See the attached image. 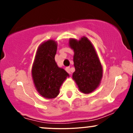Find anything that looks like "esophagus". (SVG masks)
Here are the masks:
<instances>
[{"label": "esophagus", "instance_id": "esophagus-1", "mask_svg": "<svg viewBox=\"0 0 133 133\" xmlns=\"http://www.w3.org/2000/svg\"><path fill=\"white\" fill-rule=\"evenodd\" d=\"M65 71L68 72L69 74H71V69H70L69 67H67V68H65Z\"/></svg>", "mask_w": 133, "mask_h": 133}]
</instances>
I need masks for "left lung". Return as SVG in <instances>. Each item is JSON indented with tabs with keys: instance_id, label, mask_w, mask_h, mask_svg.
<instances>
[{
	"instance_id": "1",
	"label": "left lung",
	"mask_w": 133,
	"mask_h": 133,
	"mask_svg": "<svg viewBox=\"0 0 133 133\" xmlns=\"http://www.w3.org/2000/svg\"><path fill=\"white\" fill-rule=\"evenodd\" d=\"M69 45L74 52L75 72L72 79L79 89L84 94H89L99 85L103 77V67L92 44L86 37L80 40L70 39Z\"/></svg>"
}]
</instances>
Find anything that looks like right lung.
<instances>
[{
    "label": "right lung",
    "instance_id": "obj_1",
    "mask_svg": "<svg viewBox=\"0 0 133 133\" xmlns=\"http://www.w3.org/2000/svg\"><path fill=\"white\" fill-rule=\"evenodd\" d=\"M57 44L49 40L39 45L32 68V76L35 87L42 97L53 99L59 94L62 84L69 76L55 61Z\"/></svg>",
    "mask_w": 133,
    "mask_h": 133
}]
</instances>
